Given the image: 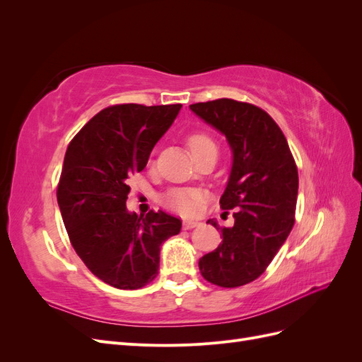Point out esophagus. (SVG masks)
Segmentation results:
<instances>
[{"mask_svg": "<svg viewBox=\"0 0 362 362\" xmlns=\"http://www.w3.org/2000/svg\"><path fill=\"white\" fill-rule=\"evenodd\" d=\"M199 225H201V223L196 222V221H184V222H182L184 229H192V228H196V226H199Z\"/></svg>", "mask_w": 362, "mask_h": 362, "instance_id": "34e87169", "label": "esophagus"}]
</instances>
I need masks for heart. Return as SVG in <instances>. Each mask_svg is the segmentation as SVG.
Masks as SVG:
<instances>
[{
	"instance_id": "b5f03b06",
	"label": "heart",
	"mask_w": 362,
	"mask_h": 362,
	"mask_svg": "<svg viewBox=\"0 0 362 362\" xmlns=\"http://www.w3.org/2000/svg\"><path fill=\"white\" fill-rule=\"evenodd\" d=\"M187 145H189V149L194 158L199 154H202V152L211 149V148H216L213 139L204 133L190 134L187 139ZM202 198H204L202 192H199V190L175 189L166 194V198H164V204H166L169 208H172L173 211H178L180 214L192 216V214H196L199 211Z\"/></svg>"
}]
</instances>
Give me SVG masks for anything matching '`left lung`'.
<instances>
[{
	"instance_id": "1",
	"label": "left lung",
	"mask_w": 362,
	"mask_h": 362,
	"mask_svg": "<svg viewBox=\"0 0 362 362\" xmlns=\"http://www.w3.org/2000/svg\"><path fill=\"white\" fill-rule=\"evenodd\" d=\"M190 110L228 140L233 166L221 206L237 208L231 228L206 222L223 240L199 259V270L214 286H245L264 273L291 231L298 168L286 136L259 107L222 98L192 104Z\"/></svg>"
}]
</instances>
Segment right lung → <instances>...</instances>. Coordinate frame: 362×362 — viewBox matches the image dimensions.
I'll use <instances>...</instances> for the list:
<instances>
[{
	"label": "right lung",
	"mask_w": 362,
	"mask_h": 362,
	"mask_svg": "<svg viewBox=\"0 0 362 362\" xmlns=\"http://www.w3.org/2000/svg\"><path fill=\"white\" fill-rule=\"evenodd\" d=\"M181 107H107L80 129L64 156L57 187L63 223L86 267L115 288L137 290L154 279L161 245L181 231L180 218L164 211L127 210L128 180L145 169Z\"/></svg>",
	"instance_id": "add662e5"
}]
</instances>
